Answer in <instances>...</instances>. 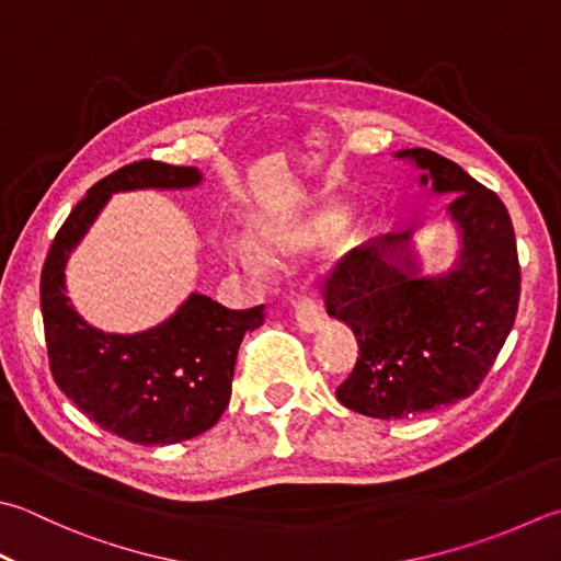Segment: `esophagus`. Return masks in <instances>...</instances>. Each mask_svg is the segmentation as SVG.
I'll return each mask as SVG.
<instances>
[{
	"label": "esophagus",
	"instance_id": "obj_1",
	"mask_svg": "<svg viewBox=\"0 0 561 561\" xmlns=\"http://www.w3.org/2000/svg\"><path fill=\"white\" fill-rule=\"evenodd\" d=\"M294 316H296V325H299L304 333H316L323 323L321 309H318V304L311 299V296H301V299L294 301Z\"/></svg>",
	"mask_w": 561,
	"mask_h": 561
}]
</instances>
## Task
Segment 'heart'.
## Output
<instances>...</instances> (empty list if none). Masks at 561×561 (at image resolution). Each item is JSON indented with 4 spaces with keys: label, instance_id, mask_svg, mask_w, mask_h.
Segmentation results:
<instances>
[{
    "label": "heart",
    "instance_id": "1",
    "mask_svg": "<svg viewBox=\"0 0 561 561\" xmlns=\"http://www.w3.org/2000/svg\"><path fill=\"white\" fill-rule=\"evenodd\" d=\"M337 221H340V211H335V208H328V211H323L321 216L316 218V224L309 230H306V233L301 236V240H313L318 236L328 233V230H331ZM245 260L252 262V255H248V252H245Z\"/></svg>",
    "mask_w": 561,
    "mask_h": 561
}]
</instances>
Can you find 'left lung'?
Returning a JSON list of instances; mask_svg holds the SVG:
<instances>
[{
    "mask_svg": "<svg viewBox=\"0 0 561 561\" xmlns=\"http://www.w3.org/2000/svg\"><path fill=\"white\" fill-rule=\"evenodd\" d=\"M449 194L462 250L455 270L421 277L411 233H387L340 257L321 282L328 316L353 328L357 362L337 401L369 419H409L471 397L496 362L520 301L515 233L496 192L433 150H399Z\"/></svg>",
    "mask_w": 561,
    "mask_h": 561,
    "instance_id": "left-lung-1",
    "label": "left lung"
}]
</instances>
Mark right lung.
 <instances>
[{
  "instance_id": "add662e5",
  "label": "right lung",
  "mask_w": 561,
  "mask_h": 561,
  "mask_svg": "<svg viewBox=\"0 0 561 561\" xmlns=\"http://www.w3.org/2000/svg\"><path fill=\"white\" fill-rule=\"evenodd\" d=\"M196 168L138 160L99 180L55 233L41 270L50 375L99 427L136 445H172L206 433L230 401L238 347L265 323V306L233 311L192 294L168 321L136 335L87 325L65 296L62 270L108 196L140 186L199 184Z\"/></svg>"
}]
</instances>
